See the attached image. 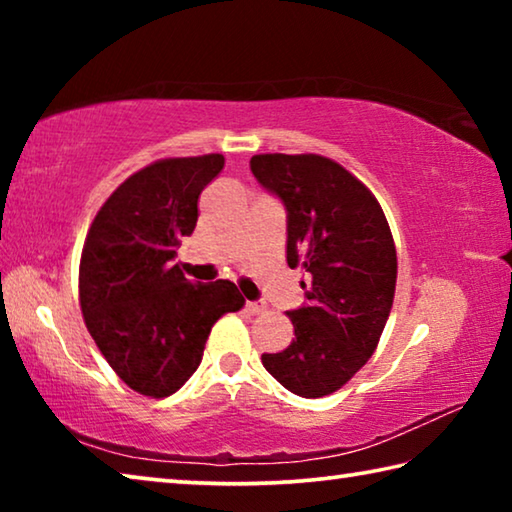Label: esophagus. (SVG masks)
Instances as JSON below:
<instances>
[{"instance_id": "obj_1", "label": "esophagus", "mask_w": 512, "mask_h": 512, "mask_svg": "<svg viewBox=\"0 0 512 512\" xmlns=\"http://www.w3.org/2000/svg\"><path fill=\"white\" fill-rule=\"evenodd\" d=\"M246 309L250 311V314H262V311H266V302L264 300H248Z\"/></svg>"}]
</instances>
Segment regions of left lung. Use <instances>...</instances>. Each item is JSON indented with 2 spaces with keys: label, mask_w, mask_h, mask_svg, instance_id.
<instances>
[{
  "label": "left lung",
  "mask_w": 512,
  "mask_h": 512,
  "mask_svg": "<svg viewBox=\"0 0 512 512\" xmlns=\"http://www.w3.org/2000/svg\"><path fill=\"white\" fill-rule=\"evenodd\" d=\"M250 171L287 210L289 266L307 271V302L289 311L296 339L262 363L291 393L329 395L366 366L391 316V228L368 187L323 155H253Z\"/></svg>",
  "instance_id": "obj_1"
}]
</instances>
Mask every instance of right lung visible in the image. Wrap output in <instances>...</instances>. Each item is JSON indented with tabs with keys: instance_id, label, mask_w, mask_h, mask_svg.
<instances>
[{
	"instance_id": "1",
	"label": "right lung",
	"mask_w": 512,
	"mask_h": 512,
	"mask_svg": "<svg viewBox=\"0 0 512 512\" xmlns=\"http://www.w3.org/2000/svg\"><path fill=\"white\" fill-rule=\"evenodd\" d=\"M223 155L169 158L126 178L90 225L79 268L81 311L110 368L133 391L169 397L201 366L212 325L244 307L235 284L187 280L176 248Z\"/></svg>"
}]
</instances>
